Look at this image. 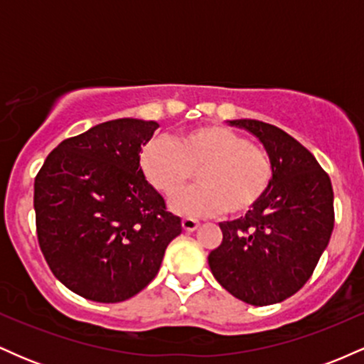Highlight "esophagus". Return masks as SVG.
<instances>
[{
    "mask_svg": "<svg viewBox=\"0 0 364 364\" xmlns=\"http://www.w3.org/2000/svg\"><path fill=\"white\" fill-rule=\"evenodd\" d=\"M181 225H183V229H185L186 232H191V231H195L196 228H198L200 223L196 219H191V217H185V219L181 220Z\"/></svg>",
    "mask_w": 364,
    "mask_h": 364,
    "instance_id": "esophagus-1",
    "label": "esophagus"
}]
</instances>
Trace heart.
<instances>
[{
	"instance_id": "1",
	"label": "heart",
	"mask_w": 364,
	"mask_h": 364,
	"mask_svg": "<svg viewBox=\"0 0 364 364\" xmlns=\"http://www.w3.org/2000/svg\"><path fill=\"white\" fill-rule=\"evenodd\" d=\"M139 168L149 185L164 196L181 190L198 168V185L171 200V208L188 217L223 210L245 214L260 203L274 181L270 154L220 124H200L173 140L147 141L139 152Z\"/></svg>"
}]
</instances>
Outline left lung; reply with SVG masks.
Here are the masks:
<instances>
[{"label":"left lung","instance_id":"8db88e82","mask_svg":"<svg viewBox=\"0 0 364 364\" xmlns=\"http://www.w3.org/2000/svg\"><path fill=\"white\" fill-rule=\"evenodd\" d=\"M262 141L274 162L269 193L241 219L220 223L208 255L217 282L253 306L281 303L311 277L333 229L328 174L298 140L257 119L229 121Z\"/></svg>","mask_w":364,"mask_h":364}]
</instances>
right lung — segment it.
<instances>
[{"mask_svg":"<svg viewBox=\"0 0 364 364\" xmlns=\"http://www.w3.org/2000/svg\"><path fill=\"white\" fill-rule=\"evenodd\" d=\"M156 121H106L63 140L34 183L41 252L61 284L82 298L119 303L156 277L168 245L181 235L139 168Z\"/></svg>","mask_w":364,"mask_h":364,"instance_id":"add662e5","label":"right lung"}]
</instances>
